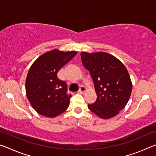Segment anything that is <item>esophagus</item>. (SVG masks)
<instances>
[{
  "mask_svg": "<svg viewBox=\"0 0 156 156\" xmlns=\"http://www.w3.org/2000/svg\"><path fill=\"white\" fill-rule=\"evenodd\" d=\"M87 91V89L84 87V86H81L80 89H79V92H80V94H84Z\"/></svg>",
  "mask_w": 156,
  "mask_h": 156,
  "instance_id": "34e87169",
  "label": "esophagus"
}]
</instances>
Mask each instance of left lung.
Masks as SVG:
<instances>
[{
  "label": "left lung",
  "mask_w": 156,
  "mask_h": 156,
  "mask_svg": "<svg viewBox=\"0 0 156 156\" xmlns=\"http://www.w3.org/2000/svg\"><path fill=\"white\" fill-rule=\"evenodd\" d=\"M82 62L93 79L96 101L88 105L102 119H109L125 107L131 96L132 83L127 69L117 58L106 52L80 53Z\"/></svg>",
  "instance_id": "left-lung-1"
}]
</instances>
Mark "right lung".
I'll return each mask as SVG.
<instances>
[{"label":"right lung","instance_id":"1","mask_svg":"<svg viewBox=\"0 0 156 156\" xmlns=\"http://www.w3.org/2000/svg\"><path fill=\"white\" fill-rule=\"evenodd\" d=\"M76 54L54 49L44 53L31 65L25 91L31 107L39 114L55 118L68 108L72 96L67 94V84L58 78L57 73Z\"/></svg>","mask_w":156,"mask_h":156}]
</instances>
